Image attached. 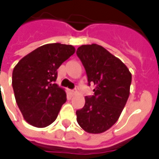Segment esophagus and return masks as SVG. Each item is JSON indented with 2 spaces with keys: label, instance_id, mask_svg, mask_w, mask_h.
Masks as SVG:
<instances>
[{
  "label": "esophagus",
  "instance_id": "obj_1",
  "mask_svg": "<svg viewBox=\"0 0 159 159\" xmlns=\"http://www.w3.org/2000/svg\"><path fill=\"white\" fill-rule=\"evenodd\" d=\"M70 93H71V95H75L76 93V90H70Z\"/></svg>",
  "mask_w": 159,
  "mask_h": 159
}]
</instances>
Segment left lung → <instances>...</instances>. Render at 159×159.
Returning a JSON list of instances; mask_svg holds the SVG:
<instances>
[{"instance_id":"1","label":"left lung","mask_w":159,"mask_h":159,"mask_svg":"<svg viewBox=\"0 0 159 159\" xmlns=\"http://www.w3.org/2000/svg\"><path fill=\"white\" fill-rule=\"evenodd\" d=\"M94 94L85 97V105L76 111L80 127L90 134L103 133L119 118L129 96L132 75L118 58L102 46L82 45L76 50Z\"/></svg>"}]
</instances>
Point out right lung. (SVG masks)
Here are the masks:
<instances>
[{
	"label": "right lung",
	"instance_id": "obj_1",
	"mask_svg": "<svg viewBox=\"0 0 159 159\" xmlns=\"http://www.w3.org/2000/svg\"><path fill=\"white\" fill-rule=\"evenodd\" d=\"M75 51L71 45L46 44L25 56L15 66L12 89L17 105L29 124L45 128L55 121L66 101L65 89L54 83L57 70Z\"/></svg>",
	"mask_w": 159,
	"mask_h": 159
}]
</instances>
